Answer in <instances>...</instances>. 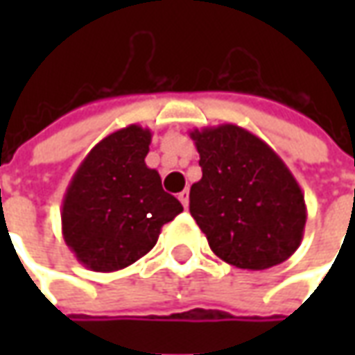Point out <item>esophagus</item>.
I'll return each mask as SVG.
<instances>
[{"instance_id": "esophagus-1", "label": "esophagus", "mask_w": 355, "mask_h": 355, "mask_svg": "<svg viewBox=\"0 0 355 355\" xmlns=\"http://www.w3.org/2000/svg\"><path fill=\"white\" fill-rule=\"evenodd\" d=\"M178 200H180V203L184 205V209H188V203H190V192H188V190H182V192L178 193Z\"/></svg>"}]
</instances>
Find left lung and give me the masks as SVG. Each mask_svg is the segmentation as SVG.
Segmentation results:
<instances>
[{
	"mask_svg": "<svg viewBox=\"0 0 355 355\" xmlns=\"http://www.w3.org/2000/svg\"><path fill=\"white\" fill-rule=\"evenodd\" d=\"M203 177L190 188V213L211 251L232 266L266 270L302 241L304 193L266 142L232 123L193 129Z\"/></svg>",
	"mask_w": 355,
	"mask_h": 355,
	"instance_id": "left-lung-1",
	"label": "left lung"
}]
</instances>
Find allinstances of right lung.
Returning <instances> with one entry per match:
<instances>
[{"mask_svg": "<svg viewBox=\"0 0 355 355\" xmlns=\"http://www.w3.org/2000/svg\"><path fill=\"white\" fill-rule=\"evenodd\" d=\"M152 131L117 129L85 155L62 200V236L76 259L94 272L131 266L157 243L163 224L182 213L150 169Z\"/></svg>", "mask_w": 355, "mask_h": 355, "instance_id": "1", "label": "right lung"}]
</instances>
